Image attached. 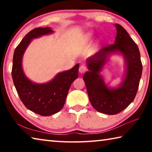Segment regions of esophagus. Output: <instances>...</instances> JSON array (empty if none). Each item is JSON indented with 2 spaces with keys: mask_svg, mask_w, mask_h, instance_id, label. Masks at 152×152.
<instances>
[{
  "mask_svg": "<svg viewBox=\"0 0 152 152\" xmlns=\"http://www.w3.org/2000/svg\"><path fill=\"white\" fill-rule=\"evenodd\" d=\"M87 70H88V68H87V67L85 65H81L79 67V72L80 73L85 72Z\"/></svg>",
  "mask_w": 152,
  "mask_h": 152,
  "instance_id": "obj_1",
  "label": "esophagus"
}]
</instances>
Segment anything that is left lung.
<instances>
[{
    "label": "left lung",
    "instance_id": "left-lung-1",
    "mask_svg": "<svg viewBox=\"0 0 152 152\" xmlns=\"http://www.w3.org/2000/svg\"><path fill=\"white\" fill-rule=\"evenodd\" d=\"M117 36L113 44L101 49L87 60L89 71L83 76L91 104L97 111L107 115H116L133 101L137 94L142 74L140 52L134 41L124 28L119 24ZM121 53L127 64L126 76L119 88L110 89L104 84L99 72L113 52Z\"/></svg>",
    "mask_w": 152,
    "mask_h": 152
}]
</instances>
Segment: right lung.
I'll use <instances>...</instances> for the list:
<instances>
[{
  "instance_id": "add662e5",
  "label": "right lung",
  "mask_w": 152,
  "mask_h": 152,
  "mask_svg": "<svg viewBox=\"0 0 152 152\" xmlns=\"http://www.w3.org/2000/svg\"><path fill=\"white\" fill-rule=\"evenodd\" d=\"M52 32L50 27H37L31 31L15 48L12 59V80L20 101L28 109L42 116H50L62 109L70 85L78 77V64L45 84L33 83L25 76L22 58L27 46L34 38Z\"/></svg>"
}]
</instances>
